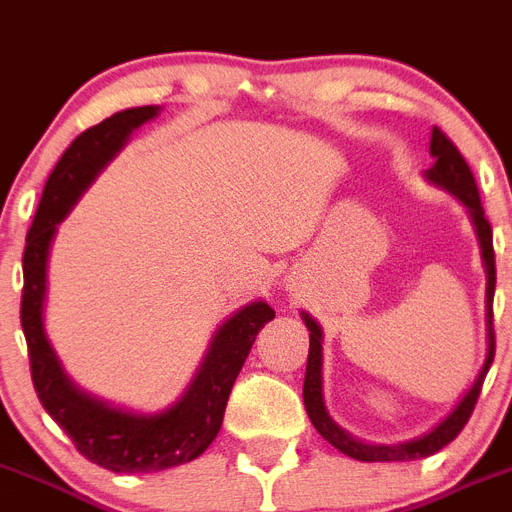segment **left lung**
Returning a JSON list of instances; mask_svg holds the SVG:
<instances>
[{
  "instance_id": "1",
  "label": "left lung",
  "mask_w": 512,
  "mask_h": 512,
  "mask_svg": "<svg viewBox=\"0 0 512 512\" xmlns=\"http://www.w3.org/2000/svg\"><path fill=\"white\" fill-rule=\"evenodd\" d=\"M429 154L434 156L432 169H427V179L432 184L442 186L450 194H455L462 204L470 212L472 224H475L477 240H480L482 250V262H485L487 272V290H485V305H487V358L482 364L480 374H477L475 384L470 386L465 396L460 399L455 409H452L432 432L422 434L417 439H409V442L401 444H369L361 442V439L351 437L348 432H343L326 412V404H323V331L321 326L310 318L308 313H303V321L310 331V348H308V369H305V381H303V401H305V412H308L310 422L318 429L326 442H331L338 452L353 457L358 462H412L422 460V457L434 455L442 447L452 442L457 434L462 432V427L470 419L472 409L477 404V396H480L482 381H485V374L490 371V364L495 358V328H493V295H495V250H493V227L487 222L485 209H482L480 202V191H477L475 176H472L470 166L462 159L460 148L444 136L437 126L432 128V141H429Z\"/></svg>"
}]
</instances>
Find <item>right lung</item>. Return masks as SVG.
I'll list each match as a JSON object with an SVG mask.
<instances>
[{"label":"right lung","instance_id":"add662e5","mask_svg":"<svg viewBox=\"0 0 512 512\" xmlns=\"http://www.w3.org/2000/svg\"><path fill=\"white\" fill-rule=\"evenodd\" d=\"M159 116V105H141L113 113L80 133L52 169L40 207L27 232L22 255V331L30 351L32 384L45 412L60 424L78 452L111 472H159L197 460L217 437L229 391L240 376L255 336L275 310L262 300L247 303L214 333L212 346L176 404L159 414H131L108 407L80 391L62 371L60 358L45 336L47 255L57 224L75 207L105 164L126 146L131 133Z\"/></svg>","mask_w":512,"mask_h":512}]
</instances>
